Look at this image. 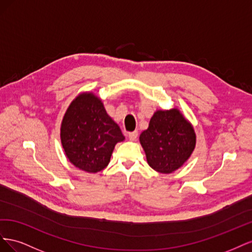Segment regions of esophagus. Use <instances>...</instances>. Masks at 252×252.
Segmentation results:
<instances>
[{"mask_svg":"<svg viewBox=\"0 0 252 252\" xmlns=\"http://www.w3.org/2000/svg\"><path fill=\"white\" fill-rule=\"evenodd\" d=\"M128 138L130 141H135L136 139H138V132L136 131H133V132H129L128 133Z\"/></svg>","mask_w":252,"mask_h":252,"instance_id":"obj_1","label":"esophagus"}]
</instances>
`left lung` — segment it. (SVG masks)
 <instances>
[{"label":"left lung","mask_w":252,"mask_h":252,"mask_svg":"<svg viewBox=\"0 0 252 252\" xmlns=\"http://www.w3.org/2000/svg\"><path fill=\"white\" fill-rule=\"evenodd\" d=\"M148 165L159 173L178 170L191 157L196 135L192 124L178 108L157 110L140 134Z\"/></svg>","instance_id":"8db88e82"}]
</instances>
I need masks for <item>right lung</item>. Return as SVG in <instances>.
I'll use <instances>...</instances> for the list:
<instances>
[{"instance_id": "right-lung-1", "label": "right lung", "mask_w": 252, "mask_h": 252, "mask_svg": "<svg viewBox=\"0 0 252 252\" xmlns=\"http://www.w3.org/2000/svg\"><path fill=\"white\" fill-rule=\"evenodd\" d=\"M60 136L69 162L89 173L107 167L114 146L125 140L101 98L91 91L80 94L68 106Z\"/></svg>"}]
</instances>
